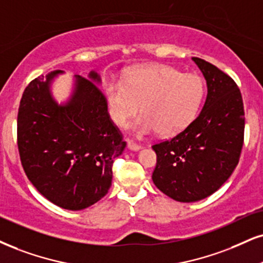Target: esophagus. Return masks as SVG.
I'll use <instances>...</instances> for the list:
<instances>
[{"instance_id": "esophagus-1", "label": "esophagus", "mask_w": 263, "mask_h": 263, "mask_svg": "<svg viewBox=\"0 0 263 263\" xmlns=\"http://www.w3.org/2000/svg\"><path fill=\"white\" fill-rule=\"evenodd\" d=\"M128 148L132 151H139L141 148V145L137 144V142H133L130 140H128Z\"/></svg>"}]
</instances>
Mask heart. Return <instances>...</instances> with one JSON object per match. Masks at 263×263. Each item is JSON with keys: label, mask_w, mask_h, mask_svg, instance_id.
Segmentation results:
<instances>
[{"label": "heart", "mask_w": 263, "mask_h": 263, "mask_svg": "<svg viewBox=\"0 0 263 263\" xmlns=\"http://www.w3.org/2000/svg\"><path fill=\"white\" fill-rule=\"evenodd\" d=\"M112 121L125 128L134 117L146 113L133 125L137 137L161 130L163 135L183 132L196 118L205 95V83L195 73L155 64L129 70L124 82L105 87Z\"/></svg>", "instance_id": "heart-1"}]
</instances>
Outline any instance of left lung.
Instances as JSON below:
<instances>
[{"label": "left lung", "instance_id": "obj_1", "mask_svg": "<svg viewBox=\"0 0 263 263\" xmlns=\"http://www.w3.org/2000/svg\"><path fill=\"white\" fill-rule=\"evenodd\" d=\"M207 84L202 111L171 140L152 146L157 163L154 184L171 199L195 202L232 176L244 142V105L234 80L205 60L193 57Z\"/></svg>", "mask_w": 263, "mask_h": 263}]
</instances>
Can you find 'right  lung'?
Returning <instances> with one entry per match:
<instances>
[{"label":"right lung","mask_w":263,"mask_h":263,"mask_svg":"<svg viewBox=\"0 0 263 263\" xmlns=\"http://www.w3.org/2000/svg\"><path fill=\"white\" fill-rule=\"evenodd\" d=\"M63 70L34 79L18 111V150L25 174L54 205L79 211L108 193L112 166L126 146L107 112L96 72L74 77L68 101L58 103L51 84Z\"/></svg>","instance_id":"add662e5"}]
</instances>
